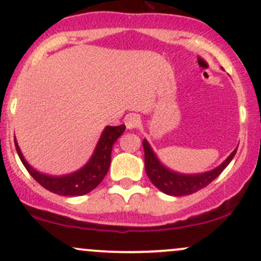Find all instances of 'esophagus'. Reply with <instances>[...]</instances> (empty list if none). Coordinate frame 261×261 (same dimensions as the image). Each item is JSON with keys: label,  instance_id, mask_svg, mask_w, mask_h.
<instances>
[{"label": "esophagus", "instance_id": "1", "mask_svg": "<svg viewBox=\"0 0 261 261\" xmlns=\"http://www.w3.org/2000/svg\"><path fill=\"white\" fill-rule=\"evenodd\" d=\"M125 125L128 130H134V128H137L140 126V118L136 115V114H131L125 118Z\"/></svg>", "mask_w": 261, "mask_h": 261}]
</instances>
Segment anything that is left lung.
I'll use <instances>...</instances> for the list:
<instances>
[{
	"instance_id": "obj_1",
	"label": "left lung",
	"mask_w": 261,
	"mask_h": 261,
	"mask_svg": "<svg viewBox=\"0 0 261 261\" xmlns=\"http://www.w3.org/2000/svg\"><path fill=\"white\" fill-rule=\"evenodd\" d=\"M143 151H145V169L147 173L149 180L155 188L160 189L162 193L172 196H184L196 193L202 188L207 187L211 181H214L223 169L230 163L233 157L236 155L237 147L230 153L227 160L221 163L215 169L208 170L199 174H182V173L174 172V170L167 168L162 162L158 160L157 154L149 146L147 140L142 141Z\"/></svg>"
}]
</instances>
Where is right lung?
I'll use <instances>...</instances> for the list:
<instances>
[{
	"label": "right lung",
	"mask_w": 261,
	"mask_h": 261,
	"mask_svg": "<svg viewBox=\"0 0 261 261\" xmlns=\"http://www.w3.org/2000/svg\"><path fill=\"white\" fill-rule=\"evenodd\" d=\"M125 128H126L125 125L106 126L89 161L81 169L65 175H49L38 172L25 161L24 155L18 146L16 137H14V145H16L17 153L23 166L41 187L58 195L81 196L86 195L93 189L97 188L107 175L110 167V161H112L110 155H112L113 145L124 134Z\"/></svg>",
	"instance_id": "right-lung-1"
}]
</instances>
